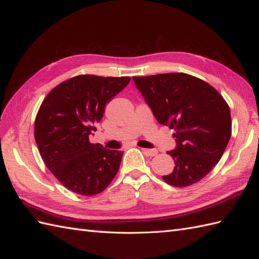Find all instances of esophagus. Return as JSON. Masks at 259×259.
I'll return each mask as SVG.
<instances>
[{
	"mask_svg": "<svg viewBox=\"0 0 259 259\" xmlns=\"http://www.w3.org/2000/svg\"><path fill=\"white\" fill-rule=\"evenodd\" d=\"M142 151L144 152L147 156H156L157 155V149H148V148H142Z\"/></svg>",
	"mask_w": 259,
	"mask_h": 259,
	"instance_id": "obj_1",
	"label": "esophagus"
}]
</instances>
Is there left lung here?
Listing matches in <instances>:
<instances>
[{
	"label": "left lung",
	"mask_w": 259,
	"mask_h": 259,
	"mask_svg": "<svg viewBox=\"0 0 259 259\" xmlns=\"http://www.w3.org/2000/svg\"><path fill=\"white\" fill-rule=\"evenodd\" d=\"M133 79L157 122L175 131L177 147L167 152L175 167L163 180L175 187L199 182L220 162L231 139L232 118L226 101L211 85L186 73Z\"/></svg>",
	"instance_id": "left-lung-1"
}]
</instances>
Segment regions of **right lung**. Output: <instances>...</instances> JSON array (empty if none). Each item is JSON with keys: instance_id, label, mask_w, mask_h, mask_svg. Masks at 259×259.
I'll list each match as a JSON object with an SVG mask.
<instances>
[{"instance_id": "add662e5", "label": "right lung", "mask_w": 259, "mask_h": 259, "mask_svg": "<svg viewBox=\"0 0 259 259\" xmlns=\"http://www.w3.org/2000/svg\"><path fill=\"white\" fill-rule=\"evenodd\" d=\"M131 77L77 75L62 82L43 100L34 136L47 167L70 191L92 196L102 193L117 174L123 152L89 140L106 103Z\"/></svg>"}]
</instances>
